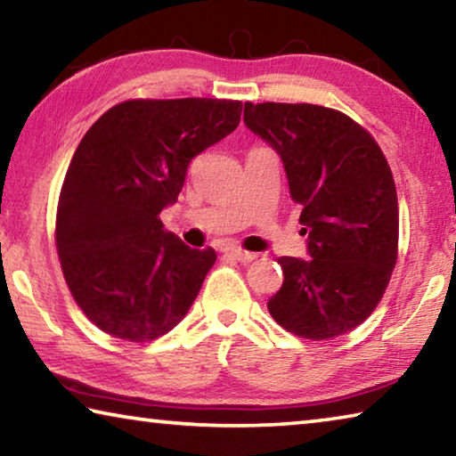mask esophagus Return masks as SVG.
<instances>
[{"instance_id": "34e87169", "label": "esophagus", "mask_w": 456, "mask_h": 456, "mask_svg": "<svg viewBox=\"0 0 456 456\" xmlns=\"http://www.w3.org/2000/svg\"><path fill=\"white\" fill-rule=\"evenodd\" d=\"M227 253H229V256L233 257V259L241 261V264H249V261L257 259V253L245 251V249H241V247H231V249H227Z\"/></svg>"}]
</instances>
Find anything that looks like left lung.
Returning a JSON list of instances; mask_svg holds the SVG:
<instances>
[{"mask_svg": "<svg viewBox=\"0 0 456 456\" xmlns=\"http://www.w3.org/2000/svg\"><path fill=\"white\" fill-rule=\"evenodd\" d=\"M243 120L280 154L310 259L280 257L267 310L283 330L330 339L380 304L398 257V197L380 146L356 120L318 104L245 102Z\"/></svg>", "mask_w": 456, "mask_h": 456, "instance_id": "obj_1", "label": "left lung"}]
</instances>
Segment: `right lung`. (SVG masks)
<instances>
[{
	"label": "right lung",
	"instance_id": "1",
	"mask_svg": "<svg viewBox=\"0 0 456 456\" xmlns=\"http://www.w3.org/2000/svg\"><path fill=\"white\" fill-rule=\"evenodd\" d=\"M241 110L239 100H125L84 134L60 191L56 249L96 328L151 342L187 315L217 253L191 249L159 215L191 160L233 133Z\"/></svg>",
	"mask_w": 456,
	"mask_h": 456
}]
</instances>
